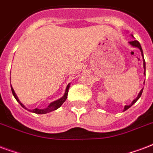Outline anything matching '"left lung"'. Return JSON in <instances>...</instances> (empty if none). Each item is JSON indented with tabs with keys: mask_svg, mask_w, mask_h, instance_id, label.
<instances>
[{
	"mask_svg": "<svg viewBox=\"0 0 153 153\" xmlns=\"http://www.w3.org/2000/svg\"><path fill=\"white\" fill-rule=\"evenodd\" d=\"M131 36H132V37H133L132 34H131ZM129 43H130V44H131V46H133V47H135V48H139V49H140V50L141 55H142V56H143V68H144V72H143V74L145 75V69H146V68H145V60H144V58H143V50H142V48H141L140 43V42H138L137 40H133V41H131V42H129ZM143 89H141L140 92V94H138L137 97H136V98H135V99L134 100V101H133V102H131V105H125V106H124V110H123V111H127V109H129V108L131 107V105H132L133 104H134V103H135V102H137V100L139 99V98H140V97H141V94H142V93H143Z\"/></svg>",
	"mask_w": 153,
	"mask_h": 153,
	"instance_id": "8db88e82",
	"label": "left lung"
}]
</instances>
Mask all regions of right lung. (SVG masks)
I'll return each mask as SVG.
<instances>
[{"label": "right lung", "instance_id": "1", "mask_svg": "<svg viewBox=\"0 0 153 153\" xmlns=\"http://www.w3.org/2000/svg\"><path fill=\"white\" fill-rule=\"evenodd\" d=\"M69 87H70V84H68L67 86V88H66V90H65V93H64V96H63L61 98L56 100V101H55V102H53L50 103V105H48V107L44 108V109H38V108H36V109H34V110H28V109H27V108H26V106L23 105V104H22V103L20 101H19V99H18V96L16 95L15 92H14L13 89L12 88V85H11V90H12V93H13V97H15V99L18 101V102H19V104H20V105H22V107L25 108V109H26L27 111H30V112H33V113L42 114H47V113H49V112H51V111H56V110H57L58 108L60 107V106L62 105V104H63V103H64V102L66 101V99H67Z\"/></svg>", "mask_w": 153, "mask_h": 153}]
</instances>
